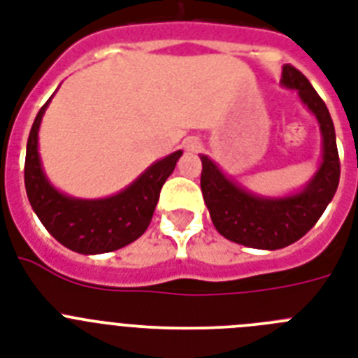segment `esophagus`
Masks as SVG:
<instances>
[{"label":"esophagus","instance_id":"obj_1","mask_svg":"<svg viewBox=\"0 0 358 358\" xmlns=\"http://www.w3.org/2000/svg\"><path fill=\"white\" fill-rule=\"evenodd\" d=\"M184 149L189 152H198L202 149V140L196 136H189L184 140Z\"/></svg>","mask_w":358,"mask_h":358}]
</instances>
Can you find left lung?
<instances>
[{"label":"left lung","mask_w":358,"mask_h":358,"mask_svg":"<svg viewBox=\"0 0 358 358\" xmlns=\"http://www.w3.org/2000/svg\"><path fill=\"white\" fill-rule=\"evenodd\" d=\"M280 82L299 92L302 103L317 116L322 134V164L300 193L284 198L258 196L227 178L211 158L200 156V187L216 231L231 242L269 251L295 244L317 224L341 178L335 127L326 103L308 78L289 63L282 69Z\"/></svg>","instance_id":"8db88e82"}]
</instances>
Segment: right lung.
I'll list each match as a JSON object with an SVG mask.
<instances>
[{
  "label": "right lung",
  "instance_id": "1",
  "mask_svg": "<svg viewBox=\"0 0 358 358\" xmlns=\"http://www.w3.org/2000/svg\"><path fill=\"white\" fill-rule=\"evenodd\" d=\"M49 101L36 116L27 142L25 189L32 209L45 229L71 251L98 255L125 248L151 224L162 185L174 171L182 151L155 162L118 194L100 200L67 196L50 185L38 152V131Z\"/></svg>",
  "mask_w": 358,
  "mask_h": 358
}]
</instances>
